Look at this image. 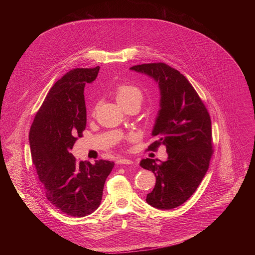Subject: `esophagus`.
Segmentation results:
<instances>
[{
  "label": "esophagus",
  "instance_id": "34e87169",
  "mask_svg": "<svg viewBox=\"0 0 255 255\" xmlns=\"http://www.w3.org/2000/svg\"><path fill=\"white\" fill-rule=\"evenodd\" d=\"M117 163H119V164H133V161L130 160V159H127V158H119L117 160Z\"/></svg>",
  "mask_w": 255,
  "mask_h": 255
}]
</instances>
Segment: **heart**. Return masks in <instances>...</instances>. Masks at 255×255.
<instances>
[{
	"mask_svg": "<svg viewBox=\"0 0 255 255\" xmlns=\"http://www.w3.org/2000/svg\"><path fill=\"white\" fill-rule=\"evenodd\" d=\"M115 97L120 105L129 102L141 103L143 99L142 91L136 86L130 84H120L115 89Z\"/></svg>",
	"mask_w": 255,
	"mask_h": 255,
	"instance_id": "b5f03b06",
	"label": "heart"
}]
</instances>
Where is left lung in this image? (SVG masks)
I'll return each mask as SVG.
<instances>
[{"label": "left lung", "instance_id": "1", "mask_svg": "<svg viewBox=\"0 0 255 255\" xmlns=\"http://www.w3.org/2000/svg\"><path fill=\"white\" fill-rule=\"evenodd\" d=\"M130 69L149 76L159 87L160 110L152 130L155 141L147 150L156 151L163 144L168 157L158 163L142 159L140 165L156 177L146 202L156 209L170 210L191 198L209 168L213 154L211 118L196 90L175 68L155 62Z\"/></svg>", "mask_w": 255, "mask_h": 255}]
</instances>
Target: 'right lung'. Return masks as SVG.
<instances>
[{"label":"right lung","mask_w":255,"mask_h":255,"mask_svg":"<svg viewBox=\"0 0 255 255\" xmlns=\"http://www.w3.org/2000/svg\"><path fill=\"white\" fill-rule=\"evenodd\" d=\"M100 66L71 69L48 92L29 132L32 162L47 200L62 213L85 217L101 204L114 162L78 161L70 153L87 125L84 90Z\"/></svg>","instance_id":"obj_1"}]
</instances>
